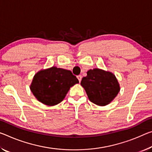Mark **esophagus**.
<instances>
[{
    "mask_svg": "<svg viewBox=\"0 0 152 152\" xmlns=\"http://www.w3.org/2000/svg\"><path fill=\"white\" fill-rule=\"evenodd\" d=\"M77 78H78L79 82H80V81L82 80V76L81 75H78V76H77Z\"/></svg>",
    "mask_w": 152,
    "mask_h": 152,
    "instance_id": "1",
    "label": "esophagus"
}]
</instances>
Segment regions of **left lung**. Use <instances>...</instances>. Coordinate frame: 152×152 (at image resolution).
I'll return each mask as SVG.
<instances>
[{
  "label": "left lung",
  "instance_id": "left-lung-1",
  "mask_svg": "<svg viewBox=\"0 0 152 152\" xmlns=\"http://www.w3.org/2000/svg\"><path fill=\"white\" fill-rule=\"evenodd\" d=\"M80 84L89 100L101 106L109 104L120 91L119 84L114 74L97 68L88 70Z\"/></svg>",
  "mask_w": 152,
  "mask_h": 152
}]
</instances>
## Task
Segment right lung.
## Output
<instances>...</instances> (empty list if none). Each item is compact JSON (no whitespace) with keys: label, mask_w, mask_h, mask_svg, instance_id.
<instances>
[{"label":"right lung","mask_w":152,"mask_h":152,"mask_svg":"<svg viewBox=\"0 0 152 152\" xmlns=\"http://www.w3.org/2000/svg\"><path fill=\"white\" fill-rule=\"evenodd\" d=\"M78 83L71 71L52 67L36 74L30 89L39 102L55 105L62 102L69 88Z\"/></svg>","instance_id":"add662e5"}]
</instances>
